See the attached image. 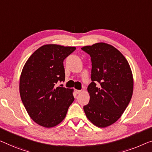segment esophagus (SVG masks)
Masks as SVG:
<instances>
[{
    "mask_svg": "<svg viewBox=\"0 0 152 152\" xmlns=\"http://www.w3.org/2000/svg\"><path fill=\"white\" fill-rule=\"evenodd\" d=\"M81 91H81V90H77V89H76V90H75L76 94H80V93H81Z\"/></svg>",
    "mask_w": 152,
    "mask_h": 152,
    "instance_id": "1",
    "label": "esophagus"
}]
</instances>
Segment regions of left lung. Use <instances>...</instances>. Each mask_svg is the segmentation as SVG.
Instances as JSON below:
<instances>
[{
    "label": "left lung",
    "mask_w": 152,
    "mask_h": 152,
    "mask_svg": "<svg viewBox=\"0 0 152 152\" xmlns=\"http://www.w3.org/2000/svg\"><path fill=\"white\" fill-rule=\"evenodd\" d=\"M91 61L90 95L83 106L88 119L99 128L118 120L128 106L133 92V77L126 58L118 50L105 43L81 48Z\"/></svg>",
    "instance_id": "obj_1"
}]
</instances>
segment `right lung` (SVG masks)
<instances>
[{"label": "right lung", "mask_w": 152, "mask_h": 152, "mask_svg": "<svg viewBox=\"0 0 152 152\" xmlns=\"http://www.w3.org/2000/svg\"><path fill=\"white\" fill-rule=\"evenodd\" d=\"M75 47L44 45L33 53L22 69L20 94L29 116L45 128L60 124L74 100L72 89L55 87L65 80L63 61Z\"/></svg>", "instance_id": "right-lung-1"}]
</instances>
